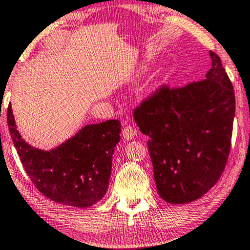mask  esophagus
<instances>
[{"mask_svg": "<svg viewBox=\"0 0 250 250\" xmlns=\"http://www.w3.org/2000/svg\"><path fill=\"white\" fill-rule=\"evenodd\" d=\"M122 134H123V137H124L125 139L131 140V139H133L134 137H136L137 131H136V128L132 127V126L128 125V126H125L124 130H123Z\"/></svg>", "mask_w": 250, "mask_h": 250, "instance_id": "esophagus-1", "label": "esophagus"}]
</instances>
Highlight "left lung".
I'll use <instances>...</instances> for the list:
<instances>
[{
	"label": "left lung",
	"mask_w": 250,
	"mask_h": 250,
	"mask_svg": "<svg viewBox=\"0 0 250 250\" xmlns=\"http://www.w3.org/2000/svg\"><path fill=\"white\" fill-rule=\"evenodd\" d=\"M206 79L182 88L162 87L134 110L147 147L157 191L184 204L215 186L228 161L235 117L234 88L221 59L210 50Z\"/></svg>",
	"instance_id": "obj_1"
}]
</instances>
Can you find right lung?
<instances>
[{
	"label": "right lung",
	"instance_id": "1",
	"mask_svg": "<svg viewBox=\"0 0 250 250\" xmlns=\"http://www.w3.org/2000/svg\"><path fill=\"white\" fill-rule=\"evenodd\" d=\"M8 127L14 146L36 189L64 206L87 208L105 196L111 177L112 157L120 140L119 120L83 126L79 132L50 150L32 146L21 137L12 105Z\"/></svg>",
	"mask_w": 250,
	"mask_h": 250
}]
</instances>
